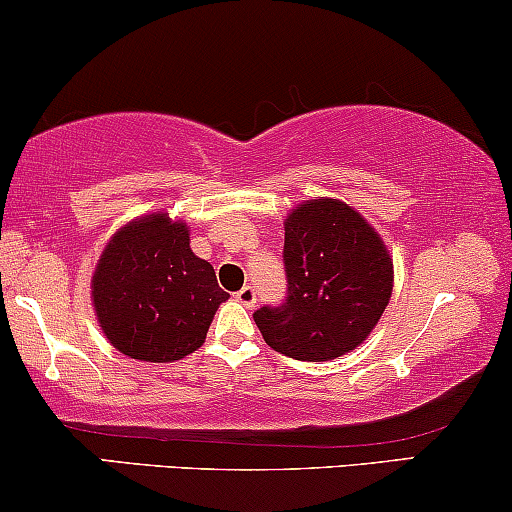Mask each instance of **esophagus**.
Listing matches in <instances>:
<instances>
[{
    "label": "esophagus",
    "instance_id": "1",
    "mask_svg": "<svg viewBox=\"0 0 512 512\" xmlns=\"http://www.w3.org/2000/svg\"><path fill=\"white\" fill-rule=\"evenodd\" d=\"M237 301L246 308H254L256 306V289L254 287H242L237 292Z\"/></svg>",
    "mask_w": 512,
    "mask_h": 512
}]
</instances>
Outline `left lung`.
Masks as SVG:
<instances>
[{"label":"left lung","instance_id":"left-lung-1","mask_svg":"<svg viewBox=\"0 0 512 512\" xmlns=\"http://www.w3.org/2000/svg\"><path fill=\"white\" fill-rule=\"evenodd\" d=\"M287 296L254 320L270 349L296 361H332L365 342L394 287L387 246L339 199H311L285 220Z\"/></svg>","mask_w":512,"mask_h":512}]
</instances>
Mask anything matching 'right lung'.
Wrapping results in <instances>:
<instances>
[{"mask_svg": "<svg viewBox=\"0 0 512 512\" xmlns=\"http://www.w3.org/2000/svg\"><path fill=\"white\" fill-rule=\"evenodd\" d=\"M227 296L211 263L189 249L187 225L161 211L121 227L92 275V304L106 339L147 363L197 351Z\"/></svg>", "mask_w": 512, "mask_h": 512, "instance_id": "add662e5", "label": "right lung"}]
</instances>
